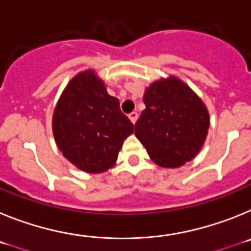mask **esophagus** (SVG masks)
<instances>
[{"mask_svg":"<svg viewBox=\"0 0 251 251\" xmlns=\"http://www.w3.org/2000/svg\"><path fill=\"white\" fill-rule=\"evenodd\" d=\"M128 117H129L130 122H132L133 124H136L137 119H138V113H137V112H132L129 115H128Z\"/></svg>","mask_w":251,"mask_h":251,"instance_id":"esophagus-1","label":"esophagus"}]
</instances>
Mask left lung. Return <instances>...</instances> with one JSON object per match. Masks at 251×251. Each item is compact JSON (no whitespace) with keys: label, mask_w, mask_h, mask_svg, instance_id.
I'll list each match as a JSON object with an SVG mask.
<instances>
[{"label":"left lung","mask_w":251,"mask_h":251,"mask_svg":"<svg viewBox=\"0 0 251 251\" xmlns=\"http://www.w3.org/2000/svg\"><path fill=\"white\" fill-rule=\"evenodd\" d=\"M146 109L136 123V137L156 165L176 168L195 158L203 146L207 108L183 81L161 79L146 89Z\"/></svg>","instance_id":"left-lung-1"}]
</instances>
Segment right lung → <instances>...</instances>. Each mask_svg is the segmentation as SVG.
<instances>
[{
	"label": "right lung",
	"mask_w": 251,
	"mask_h": 251,
	"mask_svg": "<svg viewBox=\"0 0 251 251\" xmlns=\"http://www.w3.org/2000/svg\"><path fill=\"white\" fill-rule=\"evenodd\" d=\"M55 142L63 156L88 174L115 165L124 139L134 132L119 100L93 70L81 72L66 85L52 117Z\"/></svg>",
	"instance_id": "add662e5"
}]
</instances>
